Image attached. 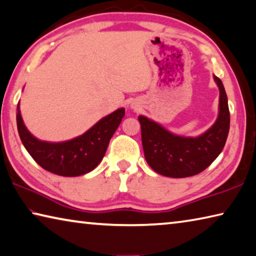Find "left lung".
Segmentation results:
<instances>
[{
	"label": "left lung",
	"instance_id": "1",
	"mask_svg": "<svg viewBox=\"0 0 256 256\" xmlns=\"http://www.w3.org/2000/svg\"><path fill=\"white\" fill-rule=\"evenodd\" d=\"M219 108L216 122L198 136H178L144 115L138 116L142 146L149 166L158 174L183 178L196 175L214 162L226 144L230 115L224 86L218 76Z\"/></svg>",
	"mask_w": 256,
	"mask_h": 256
}]
</instances>
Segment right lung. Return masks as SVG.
I'll use <instances>...</instances> for the list:
<instances>
[{"mask_svg": "<svg viewBox=\"0 0 256 256\" xmlns=\"http://www.w3.org/2000/svg\"><path fill=\"white\" fill-rule=\"evenodd\" d=\"M124 115V108H118L79 136L66 141L50 142L40 140L29 132L21 116L19 102L16 126L26 150L40 167L55 175L76 177L90 172L100 164Z\"/></svg>", "mask_w": 256, "mask_h": 256, "instance_id": "add662e5", "label": "right lung"}]
</instances>
